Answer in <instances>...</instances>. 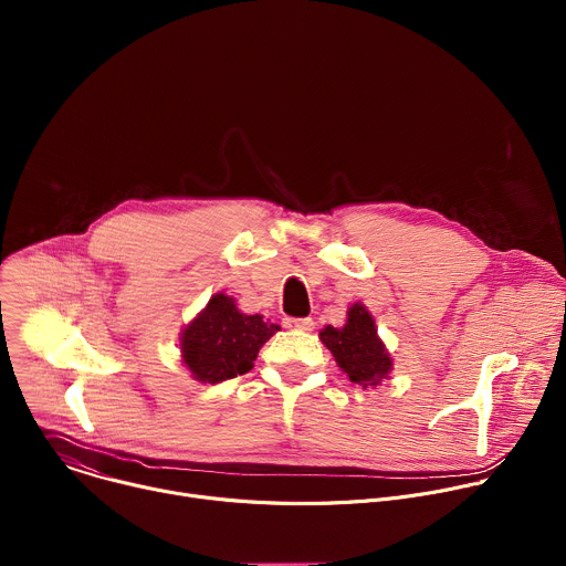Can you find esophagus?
I'll use <instances>...</instances> for the list:
<instances>
[{"mask_svg": "<svg viewBox=\"0 0 566 566\" xmlns=\"http://www.w3.org/2000/svg\"><path fill=\"white\" fill-rule=\"evenodd\" d=\"M284 327L289 329H300V332H313L315 322L311 317H286L284 319Z\"/></svg>", "mask_w": 566, "mask_h": 566, "instance_id": "obj_1", "label": "esophagus"}]
</instances>
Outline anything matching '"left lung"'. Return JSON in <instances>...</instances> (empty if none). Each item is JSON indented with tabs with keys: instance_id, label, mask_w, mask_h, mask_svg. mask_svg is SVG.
I'll list each match as a JSON object with an SVG mask.
<instances>
[{
	"instance_id": "left-lung-1",
	"label": "left lung",
	"mask_w": 566,
	"mask_h": 566,
	"mask_svg": "<svg viewBox=\"0 0 566 566\" xmlns=\"http://www.w3.org/2000/svg\"><path fill=\"white\" fill-rule=\"evenodd\" d=\"M319 340L334 354L338 367L352 382L363 387L378 385L391 371L389 352L378 338L371 313L360 302L349 306L345 327L327 325L319 332Z\"/></svg>"
}]
</instances>
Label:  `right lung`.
Instances as JSON below:
<instances>
[{
	"label": "right lung",
	"mask_w": 566,
	"mask_h": 566,
	"mask_svg": "<svg viewBox=\"0 0 566 566\" xmlns=\"http://www.w3.org/2000/svg\"><path fill=\"white\" fill-rule=\"evenodd\" d=\"M277 329L264 315L241 313L230 295L217 293L184 329L181 358L192 378L214 385L251 371Z\"/></svg>",
	"instance_id": "obj_1"
}]
</instances>
